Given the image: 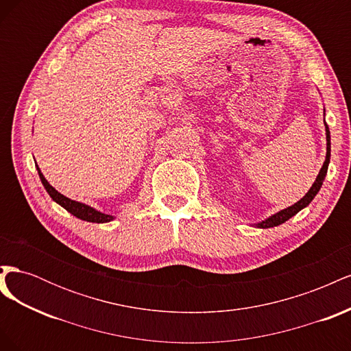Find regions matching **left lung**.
I'll return each mask as SVG.
<instances>
[{"label":"left lung","mask_w":351,"mask_h":351,"mask_svg":"<svg viewBox=\"0 0 351 351\" xmlns=\"http://www.w3.org/2000/svg\"><path fill=\"white\" fill-rule=\"evenodd\" d=\"M325 130H326V158H325V162H324V165H322V168H321V171H319V174H317V177H316V180H315V183H313V186L311 187L309 192H307V193H306L299 202H297V204H294L293 206L287 208V209H282V210L277 212V214H275V215L269 217L268 219H265V221L259 222V224H256L259 228H271V227H277V226L282 224V222H285L287 219H290L291 217H294V215L297 214V212L302 210L303 208H306L307 205H309L311 202L313 200V197L316 196V193L319 192V189H321V186H322V183H324L326 171H328L329 158H331V136H329V129H328L326 124H325Z\"/></svg>","instance_id":"obj_1"}]
</instances>
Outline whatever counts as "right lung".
Masks as SVG:
<instances>
[{
  "instance_id": "obj_1",
  "label": "right lung",
  "mask_w": 351,
  "mask_h": 351,
  "mask_svg": "<svg viewBox=\"0 0 351 351\" xmlns=\"http://www.w3.org/2000/svg\"><path fill=\"white\" fill-rule=\"evenodd\" d=\"M36 169H38V174H39V178H40L42 184H44L45 190L48 192V195L52 197V200H56L58 205H61L66 210H69L71 215H74L76 218H80L83 221H88V222H97V224H99V222H110V221L114 219L112 215L102 214V212L93 209V208H90L88 205H84V204H80V202L71 200V199H69L66 196H62L61 193H58L57 190L47 182L44 174L40 173V169H39L38 165H36Z\"/></svg>"
}]
</instances>
